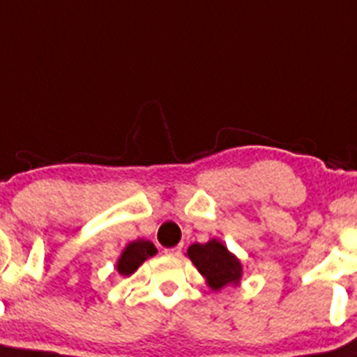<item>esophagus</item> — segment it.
<instances>
[{
    "mask_svg": "<svg viewBox=\"0 0 357 357\" xmlns=\"http://www.w3.org/2000/svg\"><path fill=\"white\" fill-rule=\"evenodd\" d=\"M181 250H183L181 245H179V246H172V248H165V250H163V254H165V255H172V257H179V255H181Z\"/></svg>",
    "mask_w": 357,
    "mask_h": 357,
    "instance_id": "34e87169",
    "label": "esophagus"
}]
</instances>
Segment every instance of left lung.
<instances>
[{
    "mask_svg": "<svg viewBox=\"0 0 357 357\" xmlns=\"http://www.w3.org/2000/svg\"><path fill=\"white\" fill-rule=\"evenodd\" d=\"M186 255L194 262L206 278L213 291H220L225 285H238L243 275V266L234 254H231L224 243L218 239H209L208 243H194L190 246Z\"/></svg>",
    "mask_w": 357,
    "mask_h": 357,
    "instance_id": "8db88e82",
    "label": "left lung"
}]
</instances>
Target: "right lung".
<instances>
[{
  "mask_svg": "<svg viewBox=\"0 0 357 357\" xmlns=\"http://www.w3.org/2000/svg\"><path fill=\"white\" fill-rule=\"evenodd\" d=\"M156 254V248L151 241L146 239H137L126 245L123 250V254L118 259V273L123 276H130L132 273L137 271L139 266L146 261V259L153 257Z\"/></svg>",
  "mask_w": 357,
  "mask_h": 357,
  "instance_id": "obj_1",
  "label": "right lung"
}]
</instances>
